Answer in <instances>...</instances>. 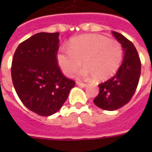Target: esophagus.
Instances as JSON below:
<instances>
[{
	"label": "esophagus",
	"instance_id": "obj_1",
	"mask_svg": "<svg viewBox=\"0 0 152 152\" xmlns=\"http://www.w3.org/2000/svg\"><path fill=\"white\" fill-rule=\"evenodd\" d=\"M76 85L80 86L81 88H85V87H87V84H86V83H81V82H76Z\"/></svg>",
	"mask_w": 152,
	"mask_h": 152
}]
</instances>
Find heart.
<instances>
[{
  "label": "heart",
  "mask_w": 152,
  "mask_h": 152,
  "mask_svg": "<svg viewBox=\"0 0 152 152\" xmlns=\"http://www.w3.org/2000/svg\"><path fill=\"white\" fill-rule=\"evenodd\" d=\"M122 46L118 41L99 34H83L70 40L69 48L62 46L57 53L60 69L70 76L82 65L79 72L84 79L96 81L108 80L117 72L122 59Z\"/></svg>",
  "instance_id": "1"
}]
</instances>
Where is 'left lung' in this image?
Returning <instances> with one entry per match:
<instances>
[{
	"mask_svg": "<svg viewBox=\"0 0 152 152\" xmlns=\"http://www.w3.org/2000/svg\"><path fill=\"white\" fill-rule=\"evenodd\" d=\"M121 44L124 57L115 76L99 84V93L94 102L105 110L113 111L127 104L134 95L139 83L141 63L137 49L121 34L113 31Z\"/></svg>",
	"mask_w": 152,
	"mask_h": 152,
	"instance_id": "left-lung-1",
	"label": "left lung"
}]
</instances>
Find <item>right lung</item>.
Here are the masks:
<instances>
[{
	"label": "right lung",
	"instance_id": "obj_1",
	"mask_svg": "<svg viewBox=\"0 0 152 152\" xmlns=\"http://www.w3.org/2000/svg\"><path fill=\"white\" fill-rule=\"evenodd\" d=\"M59 33L34 34L16 49L12 64L13 86L27 109L48 117L59 110L75 82L57 65Z\"/></svg>",
	"mask_w": 152,
	"mask_h": 152
}]
</instances>
